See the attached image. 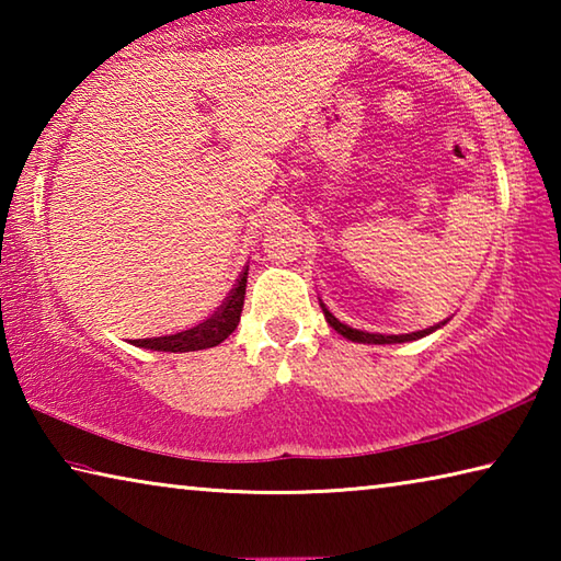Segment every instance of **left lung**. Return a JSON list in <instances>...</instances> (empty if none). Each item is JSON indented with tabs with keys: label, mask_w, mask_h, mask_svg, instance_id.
I'll return each instance as SVG.
<instances>
[{
	"label": "left lung",
	"mask_w": 561,
	"mask_h": 561,
	"mask_svg": "<svg viewBox=\"0 0 561 561\" xmlns=\"http://www.w3.org/2000/svg\"><path fill=\"white\" fill-rule=\"evenodd\" d=\"M319 304H321V311H324V317L329 321V327L334 329V331H339V334L344 336V339L356 341V344H405V341L423 339V336L433 334L435 329H440V327L448 324V319H445V321H440V324H435L431 329H423V331H413V334H371V331H360V329H354V327L344 324V321H339L334 314H331L324 301L319 299Z\"/></svg>",
	"instance_id": "8db88e82"
}]
</instances>
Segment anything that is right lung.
Returning <instances> with one entry per match:
<instances>
[{
	"instance_id": "add662e5",
	"label": "right lung",
	"mask_w": 561,
	"mask_h": 561,
	"mask_svg": "<svg viewBox=\"0 0 561 561\" xmlns=\"http://www.w3.org/2000/svg\"><path fill=\"white\" fill-rule=\"evenodd\" d=\"M247 270H250V264H247L244 272L240 274V279H237V284L210 319H205L197 327L178 331V334H170V336L133 339V346L150 348V351H170V354H185V351H201V348H213L217 344H222V341L237 329V324H240V314L244 307V289H247Z\"/></svg>"
}]
</instances>
